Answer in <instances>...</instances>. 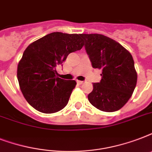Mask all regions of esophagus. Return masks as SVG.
<instances>
[{
	"label": "esophagus",
	"instance_id": "esophagus-1",
	"mask_svg": "<svg viewBox=\"0 0 152 152\" xmlns=\"http://www.w3.org/2000/svg\"><path fill=\"white\" fill-rule=\"evenodd\" d=\"M76 83H78V84H82L83 82V81H80V80H76Z\"/></svg>",
	"mask_w": 152,
	"mask_h": 152
}]
</instances>
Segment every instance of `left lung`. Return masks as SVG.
I'll list each match as a JSON object with an SVG mask.
<instances>
[{"label": "left lung", "mask_w": 152, "mask_h": 152, "mask_svg": "<svg viewBox=\"0 0 152 152\" xmlns=\"http://www.w3.org/2000/svg\"><path fill=\"white\" fill-rule=\"evenodd\" d=\"M94 69H102L99 83L88 95L91 105L104 112L122 108L134 91L137 73L129 51L115 40L100 34H81Z\"/></svg>", "instance_id": "left-lung-1"}]
</instances>
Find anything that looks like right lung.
I'll return each mask as SVG.
<instances>
[{
	"instance_id": "right-lung-1",
	"label": "right lung",
	"mask_w": 152,
	"mask_h": 152,
	"mask_svg": "<svg viewBox=\"0 0 152 152\" xmlns=\"http://www.w3.org/2000/svg\"><path fill=\"white\" fill-rule=\"evenodd\" d=\"M83 45L80 34L53 32L27 46L18 64L17 79L32 107L45 113L65 107L76 82L57 77L56 67Z\"/></svg>"
}]
</instances>
